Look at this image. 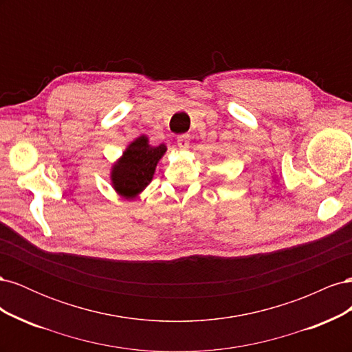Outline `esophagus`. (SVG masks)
I'll return each mask as SVG.
<instances>
[{
    "label": "esophagus",
    "mask_w": 352,
    "mask_h": 352,
    "mask_svg": "<svg viewBox=\"0 0 352 352\" xmlns=\"http://www.w3.org/2000/svg\"><path fill=\"white\" fill-rule=\"evenodd\" d=\"M177 146L180 150H186V148H189V136L188 135L177 136Z\"/></svg>",
    "instance_id": "34e87169"
}]
</instances>
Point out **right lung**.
I'll return each mask as SVG.
<instances>
[{
    "label": "right lung",
    "mask_w": 352,
    "mask_h": 352,
    "mask_svg": "<svg viewBox=\"0 0 352 352\" xmlns=\"http://www.w3.org/2000/svg\"><path fill=\"white\" fill-rule=\"evenodd\" d=\"M167 151L164 144H150L146 135H140L124 148L110 170V182L117 195L132 201L151 184L155 167Z\"/></svg>",
    "instance_id": "1"
}]
</instances>
